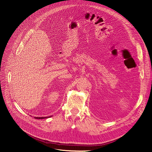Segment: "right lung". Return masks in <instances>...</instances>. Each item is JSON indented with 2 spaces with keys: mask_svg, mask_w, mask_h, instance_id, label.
<instances>
[{
  "mask_svg": "<svg viewBox=\"0 0 152 152\" xmlns=\"http://www.w3.org/2000/svg\"><path fill=\"white\" fill-rule=\"evenodd\" d=\"M49 117H50V116H48V117H36L35 118H36V119H44V118H49Z\"/></svg>",
  "mask_w": 152,
  "mask_h": 152,
  "instance_id": "1",
  "label": "right lung"
}]
</instances>
